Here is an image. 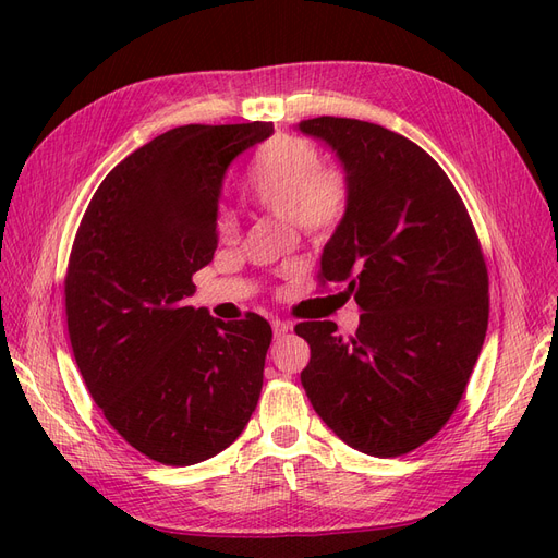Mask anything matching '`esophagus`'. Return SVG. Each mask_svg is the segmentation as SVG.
Returning <instances> with one entry per match:
<instances>
[{"label":"esophagus","mask_w":558,"mask_h":558,"mask_svg":"<svg viewBox=\"0 0 558 558\" xmlns=\"http://www.w3.org/2000/svg\"><path fill=\"white\" fill-rule=\"evenodd\" d=\"M291 330V326L286 324V320H279V318H275L272 320V332H275V340H281V337Z\"/></svg>","instance_id":"obj_1"}]
</instances>
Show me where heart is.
Listing matches in <instances>:
<instances>
[{
	"mask_svg": "<svg viewBox=\"0 0 558 558\" xmlns=\"http://www.w3.org/2000/svg\"><path fill=\"white\" fill-rule=\"evenodd\" d=\"M244 195L263 211L291 218L305 232L324 238L344 221L351 185L340 167L326 165L312 142L279 134L253 156ZM216 230L221 240H232L240 230L238 216L221 211Z\"/></svg>",
	"mask_w": 558,
	"mask_h": 558,
	"instance_id": "obj_1",
	"label": "heart"
}]
</instances>
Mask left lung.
<instances>
[{"instance_id": "left-lung-1", "label": "left lung", "mask_w": 558, "mask_h": 558, "mask_svg": "<svg viewBox=\"0 0 558 558\" xmlns=\"http://www.w3.org/2000/svg\"><path fill=\"white\" fill-rule=\"evenodd\" d=\"M326 142L351 185L344 221L320 256V281H344L361 307L349 340L305 320L312 359L300 381L349 447L402 456L461 402L488 326V275L461 195L424 148L356 118L298 125Z\"/></svg>"}]
</instances>
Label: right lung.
I'll return each instance as SVG.
<instances>
[{
    "mask_svg": "<svg viewBox=\"0 0 558 558\" xmlns=\"http://www.w3.org/2000/svg\"><path fill=\"white\" fill-rule=\"evenodd\" d=\"M272 123L181 125L130 154L83 214L64 279L66 328L93 400L125 442L162 465L230 447L256 410L272 328L195 310L230 162Z\"/></svg>",
    "mask_w": 558,
    "mask_h": 558,
    "instance_id": "1",
    "label": "right lung"
}]
</instances>
